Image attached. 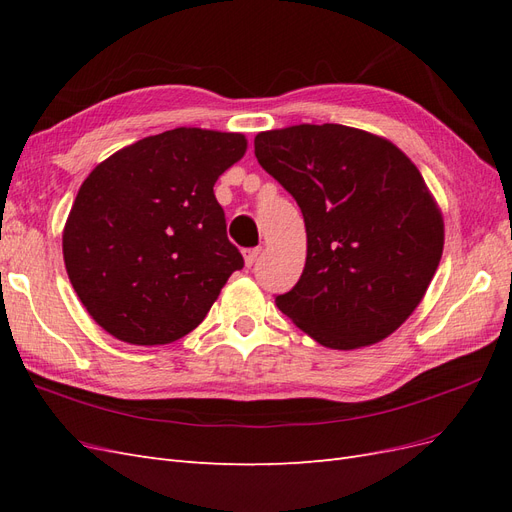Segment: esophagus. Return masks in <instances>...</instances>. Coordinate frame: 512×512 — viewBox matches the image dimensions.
<instances>
[{
    "label": "esophagus",
    "instance_id": "34e87169",
    "mask_svg": "<svg viewBox=\"0 0 512 512\" xmlns=\"http://www.w3.org/2000/svg\"><path fill=\"white\" fill-rule=\"evenodd\" d=\"M260 256V247H250V250L243 252V258H245V267H252L254 262L258 260Z\"/></svg>",
    "mask_w": 512,
    "mask_h": 512
}]
</instances>
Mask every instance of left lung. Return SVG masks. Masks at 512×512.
Masks as SVG:
<instances>
[{
  "label": "left lung",
  "instance_id": "1",
  "mask_svg": "<svg viewBox=\"0 0 512 512\" xmlns=\"http://www.w3.org/2000/svg\"><path fill=\"white\" fill-rule=\"evenodd\" d=\"M258 164L301 207L307 258L275 303L318 344L371 346L406 322L436 273L442 215L393 143L324 123L260 132Z\"/></svg>",
  "mask_w": 512,
  "mask_h": 512
}]
</instances>
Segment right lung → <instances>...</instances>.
I'll use <instances>...</instances> for the list:
<instances>
[{
    "mask_svg": "<svg viewBox=\"0 0 512 512\" xmlns=\"http://www.w3.org/2000/svg\"><path fill=\"white\" fill-rule=\"evenodd\" d=\"M245 136L175 128L91 170L64 228L70 282L121 342L170 344L205 320L243 256L213 194Z\"/></svg>",
    "mask_w": 512,
    "mask_h": 512,
    "instance_id": "obj_1",
    "label": "right lung"
}]
</instances>
